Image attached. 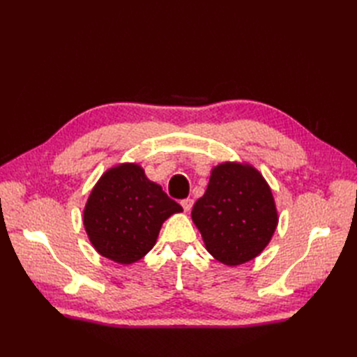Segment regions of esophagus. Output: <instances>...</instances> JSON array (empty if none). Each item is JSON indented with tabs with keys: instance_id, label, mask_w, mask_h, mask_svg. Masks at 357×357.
<instances>
[{
	"instance_id": "obj_1",
	"label": "esophagus",
	"mask_w": 357,
	"mask_h": 357,
	"mask_svg": "<svg viewBox=\"0 0 357 357\" xmlns=\"http://www.w3.org/2000/svg\"><path fill=\"white\" fill-rule=\"evenodd\" d=\"M192 205H193V199H190V198H186V199L181 201V207L186 213L192 210Z\"/></svg>"
}]
</instances>
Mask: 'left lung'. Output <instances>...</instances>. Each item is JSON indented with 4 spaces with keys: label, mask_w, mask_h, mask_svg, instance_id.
<instances>
[{
    "label": "left lung",
    "mask_w": 357,
    "mask_h": 357,
    "mask_svg": "<svg viewBox=\"0 0 357 357\" xmlns=\"http://www.w3.org/2000/svg\"><path fill=\"white\" fill-rule=\"evenodd\" d=\"M207 252L236 266L252 261L271 241L278 223L273 192L248 164L223 162L211 169L207 190L192 208Z\"/></svg>",
    "instance_id": "1"
}]
</instances>
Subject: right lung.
<instances>
[{"instance_id":"1","label":"right lung","mask_w":357,"mask_h":357,"mask_svg":"<svg viewBox=\"0 0 357 357\" xmlns=\"http://www.w3.org/2000/svg\"><path fill=\"white\" fill-rule=\"evenodd\" d=\"M181 211L142 167L121 164L105 171L92 189L83 225L96 252L129 265L152 250L162 223Z\"/></svg>"}]
</instances>
